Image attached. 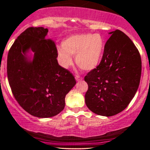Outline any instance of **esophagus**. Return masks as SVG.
Here are the masks:
<instances>
[{"label": "esophagus", "instance_id": "1", "mask_svg": "<svg viewBox=\"0 0 150 150\" xmlns=\"http://www.w3.org/2000/svg\"><path fill=\"white\" fill-rule=\"evenodd\" d=\"M75 78H76V79L77 80V81H79V80H81V79H83V77H82L81 76H79V74H76V75H75Z\"/></svg>", "mask_w": 150, "mask_h": 150}]
</instances>
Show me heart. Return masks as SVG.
I'll return each mask as SVG.
<instances>
[{
  "mask_svg": "<svg viewBox=\"0 0 150 150\" xmlns=\"http://www.w3.org/2000/svg\"><path fill=\"white\" fill-rule=\"evenodd\" d=\"M57 50L63 67L72 64L71 55H75L76 65L85 71L95 69L100 63L104 50V40L98 34H81L69 37Z\"/></svg>",
  "mask_w": 150,
  "mask_h": 150,
  "instance_id": "obj_1",
  "label": "heart"
}]
</instances>
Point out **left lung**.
<instances>
[{
	"mask_svg": "<svg viewBox=\"0 0 150 150\" xmlns=\"http://www.w3.org/2000/svg\"><path fill=\"white\" fill-rule=\"evenodd\" d=\"M100 64L87 73V107L100 116L124 110L136 94L141 76V58L132 40L120 30L110 33Z\"/></svg>",
	"mask_w": 150,
	"mask_h": 150,
	"instance_id": "obj_1",
	"label": "left lung"
}]
</instances>
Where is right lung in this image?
Instances as JSON below:
<instances>
[{
  "instance_id": "right-lung-1",
  "label": "right lung",
  "mask_w": 150,
  "mask_h": 150,
  "mask_svg": "<svg viewBox=\"0 0 150 150\" xmlns=\"http://www.w3.org/2000/svg\"><path fill=\"white\" fill-rule=\"evenodd\" d=\"M48 29L30 27L18 36L7 55V78L12 93L26 112L39 118L56 116L65 106V96L76 84L72 73L58 64L55 41ZM30 48L35 59L28 62Z\"/></svg>"
}]
</instances>
